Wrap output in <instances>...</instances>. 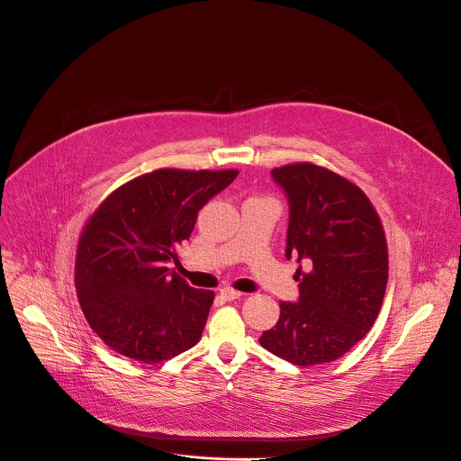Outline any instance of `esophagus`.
I'll use <instances>...</instances> for the list:
<instances>
[{
  "label": "esophagus",
  "mask_w": 461,
  "mask_h": 461,
  "mask_svg": "<svg viewBox=\"0 0 461 461\" xmlns=\"http://www.w3.org/2000/svg\"><path fill=\"white\" fill-rule=\"evenodd\" d=\"M221 295H222L226 301H235V299H240V295H242V294L228 286V288H222V290H221Z\"/></svg>",
  "instance_id": "1"
}]
</instances>
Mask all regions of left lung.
<instances>
[{"label":"left lung","mask_w":461,"mask_h":461,"mask_svg":"<svg viewBox=\"0 0 461 461\" xmlns=\"http://www.w3.org/2000/svg\"><path fill=\"white\" fill-rule=\"evenodd\" d=\"M272 178L288 199L285 255L297 257L299 297L281 303L277 324L258 343L299 366L330 363L366 336L379 313L388 279L384 231L366 194L332 171L292 164Z\"/></svg>","instance_id":"1"}]
</instances>
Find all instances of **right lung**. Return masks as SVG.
<instances>
[{
  "label": "right lung",
  "instance_id": "add662e5",
  "mask_svg": "<svg viewBox=\"0 0 461 461\" xmlns=\"http://www.w3.org/2000/svg\"><path fill=\"white\" fill-rule=\"evenodd\" d=\"M237 169H158L111 193L78 244L75 283L82 310L111 350L140 363L175 357L199 343L215 294L169 270L196 213Z\"/></svg>",
  "mask_w": 461,
  "mask_h": 461
}]
</instances>
